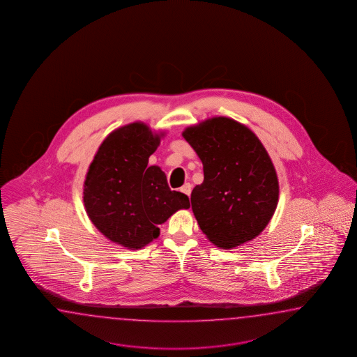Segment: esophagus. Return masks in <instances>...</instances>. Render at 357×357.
Wrapping results in <instances>:
<instances>
[{"label": "esophagus", "mask_w": 357, "mask_h": 357, "mask_svg": "<svg viewBox=\"0 0 357 357\" xmlns=\"http://www.w3.org/2000/svg\"><path fill=\"white\" fill-rule=\"evenodd\" d=\"M181 190H182L183 193H185L187 196H190V192H192V184L190 183H185L182 188H181Z\"/></svg>", "instance_id": "esophagus-1"}]
</instances>
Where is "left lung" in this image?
<instances>
[{
    "instance_id": "1",
    "label": "left lung",
    "mask_w": 357,
    "mask_h": 357,
    "mask_svg": "<svg viewBox=\"0 0 357 357\" xmlns=\"http://www.w3.org/2000/svg\"><path fill=\"white\" fill-rule=\"evenodd\" d=\"M183 137L204 165V182L192 195L201 230L220 248L257 237L277 208L279 184L260 139L229 118H213L187 128Z\"/></svg>"
}]
</instances>
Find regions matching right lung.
Instances as JSON below:
<instances>
[{
	"label": "right lung",
	"instance_id": "1",
	"mask_svg": "<svg viewBox=\"0 0 357 357\" xmlns=\"http://www.w3.org/2000/svg\"><path fill=\"white\" fill-rule=\"evenodd\" d=\"M162 135L143 123L119 128L106 137L88 169L83 201L91 222L112 242L138 250L159 237L160 224L190 198L172 190L159 167H147Z\"/></svg>",
	"mask_w": 357,
	"mask_h": 357
}]
</instances>
